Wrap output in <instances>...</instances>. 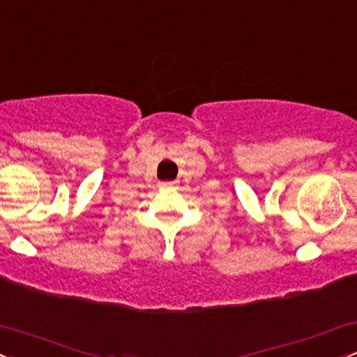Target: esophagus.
I'll use <instances>...</instances> for the list:
<instances>
[{"label":"esophagus","mask_w":357,"mask_h":357,"mask_svg":"<svg viewBox=\"0 0 357 357\" xmlns=\"http://www.w3.org/2000/svg\"><path fill=\"white\" fill-rule=\"evenodd\" d=\"M174 181H171V183H165V186H174Z\"/></svg>","instance_id":"1"}]
</instances>
